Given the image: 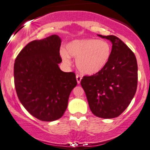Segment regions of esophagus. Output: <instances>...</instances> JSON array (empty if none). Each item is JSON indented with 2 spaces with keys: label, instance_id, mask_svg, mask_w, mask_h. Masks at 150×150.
<instances>
[{
  "label": "esophagus",
  "instance_id": "34e87169",
  "mask_svg": "<svg viewBox=\"0 0 150 150\" xmlns=\"http://www.w3.org/2000/svg\"><path fill=\"white\" fill-rule=\"evenodd\" d=\"M76 81H77V83H80L81 82V80L82 79V76L80 75V74H76Z\"/></svg>",
  "mask_w": 150,
  "mask_h": 150
}]
</instances>
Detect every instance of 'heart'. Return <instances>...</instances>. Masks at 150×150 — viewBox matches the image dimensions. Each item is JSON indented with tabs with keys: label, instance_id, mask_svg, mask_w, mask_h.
<instances>
[{
	"label": "heart",
	"instance_id": "1",
	"mask_svg": "<svg viewBox=\"0 0 150 150\" xmlns=\"http://www.w3.org/2000/svg\"><path fill=\"white\" fill-rule=\"evenodd\" d=\"M67 51L62 50L61 55L64 62H71V57L76 59V66L82 73L93 74L100 71L107 64L111 47L105 40L96 39H83L74 40L67 46Z\"/></svg>",
	"mask_w": 150,
	"mask_h": 150
}]
</instances>
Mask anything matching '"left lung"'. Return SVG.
<instances>
[{"label": "left lung", "instance_id": "obj_1", "mask_svg": "<svg viewBox=\"0 0 150 150\" xmlns=\"http://www.w3.org/2000/svg\"><path fill=\"white\" fill-rule=\"evenodd\" d=\"M110 40L111 54L107 64L91 76H83L81 85L93 115L113 118L127 108L137 87V63L133 52L114 35H98Z\"/></svg>", "mask_w": 150, "mask_h": 150}]
</instances>
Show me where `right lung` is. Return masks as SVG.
<instances>
[{"label": "right lung", "mask_w": 150, "mask_h": 150, "mask_svg": "<svg viewBox=\"0 0 150 150\" xmlns=\"http://www.w3.org/2000/svg\"><path fill=\"white\" fill-rule=\"evenodd\" d=\"M61 39L53 35L30 42L17 56L14 83L25 108L38 120H56L66 110L71 91L76 86L74 72L59 68Z\"/></svg>", "instance_id": "add662e5"}]
</instances>
